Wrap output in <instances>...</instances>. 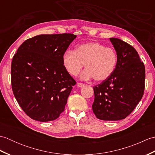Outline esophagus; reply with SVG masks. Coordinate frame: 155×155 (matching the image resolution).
Masks as SVG:
<instances>
[{"mask_svg": "<svg viewBox=\"0 0 155 155\" xmlns=\"http://www.w3.org/2000/svg\"><path fill=\"white\" fill-rule=\"evenodd\" d=\"M77 86H78V87H80V88H81V87H84V84L83 83H77Z\"/></svg>", "mask_w": 155, "mask_h": 155, "instance_id": "34e87169", "label": "esophagus"}]
</instances>
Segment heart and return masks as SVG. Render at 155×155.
<instances>
[{
  "label": "heart",
  "mask_w": 155,
  "mask_h": 155,
  "mask_svg": "<svg viewBox=\"0 0 155 155\" xmlns=\"http://www.w3.org/2000/svg\"><path fill=\"white\" fill-rule=\"evenodd\" d=\"M64 67L69 74L77 75L84 65L85 70L81 74L84 79L97 82L107 80L113 73L118 62L116 51L97 42L78 45L75 51H67L62 57Z\"/></svg>",
  "instance_id": "heart-1"
}]
</instances>
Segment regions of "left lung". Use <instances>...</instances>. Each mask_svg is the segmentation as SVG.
Instances as JSON below:
<instances>
[{
  "instance_id": "1",
  "label": "left lung",
  "mask_w": 155,
  "mask_h": 155,
  "mask_svg": "<svg viewBox=\"0 0 155 155\" xmlns=\"http://www.w3.org/2000/svg\"><path fill=\"white\" fill-rule=\"evenodd\" d=\"M118 55L113 73L93 87V110L103 120H118L128 117L142 98L145 68L132 46L117 38H110Z\"/></svg>"
}]
</instances>
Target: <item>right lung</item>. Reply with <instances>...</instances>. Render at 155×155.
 <instances>
[{
	"label": "right lung",
	"mask_w": 155,
	"mask_h": 155,
	"mask_svg": "<svg viewBox=\"0 0 155 155\" xmlns=\"http://www.w3.org/2000/svg\"><path fill=\"white\" fill-rule=\"evenodd\" d=\"M77 35H41L26 40L12 58L11 84L23 111L32 119L47 122L64 111L76 81L62 62Z\"/></svg>",
	"instance_id": "right-lung-1"
}]
</instances>
